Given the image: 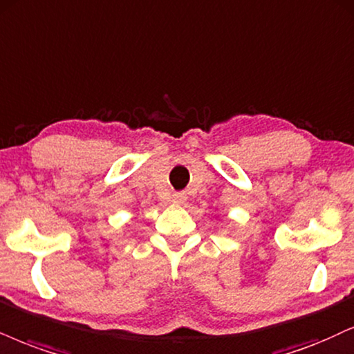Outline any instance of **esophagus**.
<instances>
[{
	"label": "esophagus",
	"instance_id": "1",
	"mask_svg": "<svg viewBox=\"0 0 354 354\" xmlns=\"http://www.w3.org/2000/svg\"><path fill=\"white\" fill-rule=\"evenodd\" d=\"M187 200L185 194H182V192H177V194H174V202L176 203H184Z\"/></svg>",
	"mask_w": 354,
	"mask_h": 354
}]
</instances>
